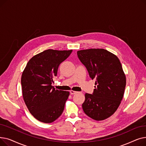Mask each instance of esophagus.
Returning <instances> with one entry per match:
<instances>
[{
  "instance_id": "esophagus-1",
  "label": "esophagus",
  "mask_w": 146,
  "mask_h": 146,
  "mask_svg": "<svg viewBox=\"0 0 146 146\" xmlns=\"http://www.w3.org/2000/svg\"><path fill=\"white\" fill-rule=\"evenodd\" d=\"M70 93L71 95H74V94H76V93H78V92H76V91H74V90H70Z\"/></svg>"
}]
</instances>
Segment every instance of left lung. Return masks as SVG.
Wrapping results in <instances>:
<instances>
[{
	"mask_svg": "<svg viewBox=\"0 0 146 146\" xmlns=\"http://www.w3.org/2000/svg\"><path fill=\"white\" fill-rule=\"evenodd\" d=\"M77 54L90 78L96 80L92 94H85L83 110L96 121L108 118L118 109L126 85L120 61L115 55L102 48L80 50Z\"/></svg>",
	"mask_w": 146,
	"mask_h": 146,
	"instance_id": "1",
	"label": "left lung"
}]
</instances>
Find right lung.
Returning a JSON list of instances; mask_svg holds the SVG:
<instances>
[{
  "label": "right lung",
  "mask_w": 146,
  "mask_h": 146,
  "mask_svg": "<svg viewBox=\"0 0 146 146\" xmlns=\"http://www.w3.org/2000/svg\"><path fill=\"white\" fill-rule=\"evenodd\" d=\"M72 50H45L29 60L22 74V95L27 108L38 121L51 123L62 114L67 91L52 86L59 65Z\"/></svg>",
  "instance_id": "right-lung-1"
}]
</instances>
